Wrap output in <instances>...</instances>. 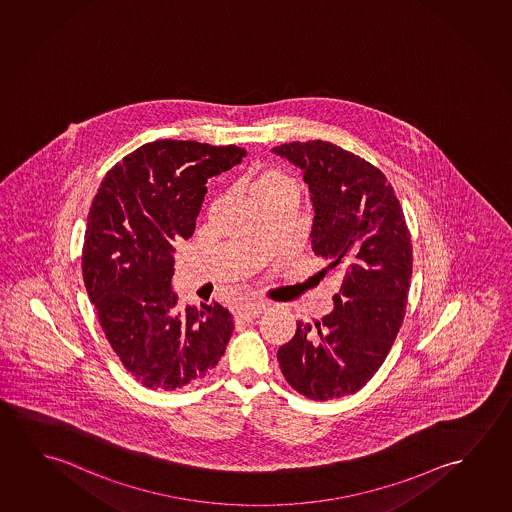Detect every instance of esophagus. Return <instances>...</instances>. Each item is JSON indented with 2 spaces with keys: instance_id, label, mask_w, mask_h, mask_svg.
I'll use <instances>...</instances> for the list:
<instances>
[{
  "instance_id": "1",
  "label": "esophagus",
  "mask_w": 512,
  "mask_h": 512,
  "mask_svg": "<svg viewBox=\"0 0 512 512\" xmlns=\"http://www.w3.org/2000/svg\"><path fill=\"white\" fill-rule=\"evenodd\" d=\"M267 308V304L261 301H252L245 302V304H240L238 309H236V313L240 315L242 318H247V320H251V318L260 317L261 313L265 311Z\"/></svg>"
}]
</instances>
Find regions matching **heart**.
I'll return each mask as SVG.
<instances>
[{
    "mask_svg": "<svg viewBox=\"0 0 512 512\" xmlns=\"http://www.w3.org/2000/svg\"><path fill=\"white\" fill-rule=\"evenodd\" d=\"M290 188H295L293 179L277 167L256 169L249 176V192H251L254 201L281 194V192L290 190Z\"/></svg>",
    "mask_w": 512,
    "mask_h": 512,
    "instance_id": "heart-1",
    "label": "heart"
}]
</instances>
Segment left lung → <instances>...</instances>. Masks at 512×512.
<instances>
[{"label": "left lung", "mask_w": 512, "mask_h": 512, "mask_svg": "<svg viewBox=\"0 0 512 512\" xmlns=\"http://www.w3.org/2000/svg\"><path fill=\"white\" fill-rule=\"evenodd\" d=\"M304 171L315 219L313 252L338 270L334 309L297 324L277 350L284 379L317 402L356 393L374 377L390 352L406 313L413 274V245L395 190L372 163L324 142L274 147Z\"/></svg>", "instance_id": "left-lung-1"}]
</instances>
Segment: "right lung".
<instances>
[{"label":"right lung","mask_w":512,"mask_h":512,"mask_svg":"<svg viewBox=\"0 0 512 512\" xmlns=\"http://www.w3.org/2000/svg\"><path fill=\"white\" fill-rule=\"evenodd\" d=\"M238 146L156 140L106 172L90 206L82 272L106 340L142 386L174 391L201 379L235 329L213 302L178 311L174 242L194 235L211 178L242 162Z\"/></svg>","instance_id":"1"}]
</instances>
